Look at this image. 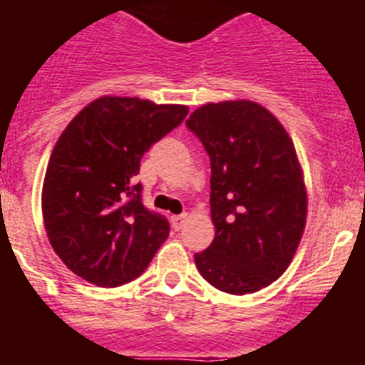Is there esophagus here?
<instances>
[{
	"mask_svg": "<svg viewBox=\"0 0 365 365\" xmlns=\"http://www.w3.org/2000/svg\"><path fill=\"white\" fill-rule=\"evenodd\" d=\"M186 219H188V215L186 214H180V215H172V225L175 230H180V228L185 227Z\"/></svg>",
	"mask_w": 365,
	"mask_h": 365,
	"instance_id": "34e87169",
	"label": "esophagus"
}]
</instances>
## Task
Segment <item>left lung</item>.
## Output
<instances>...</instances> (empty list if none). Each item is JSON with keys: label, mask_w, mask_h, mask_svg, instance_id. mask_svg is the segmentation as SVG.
<instances>
[{"label": "left lung", "mask_w": 365, "mask_h": 365, "mask_svg": "<svg viewBox=\"0 0 365 365\" xmlns=\"http://www.w3.org/2000/svg\"><path fill=\"white\" fill-rule=\"evenodd\" d=\"M186 125L212 166L215 237L195 254V265L219 291H259L291 265L305 230L307 190L294 144L282 122L252 100L205 104Z\"/></svg>", "instance_id": "1"}]
</instances>
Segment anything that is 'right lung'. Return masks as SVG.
I'll return each mask as SVG.
<instances>
[{"label":"right lung","mask_w":365,"mask_h":365,"mask_svg":"<svg viewBox=\"0 0 365 365\" xmlns=\"http://www.w3.org/2000/svg\"><path fill=\"white\" fill-rule=\"evenodd\" d=\"M188 106L100 96L69 122L51 153L41 212L67 269L98 287L138 278L170 234L131 179L143 155L185 120Z\"/></svg>","instance_id":"right-lung-1"}]
</instances>
